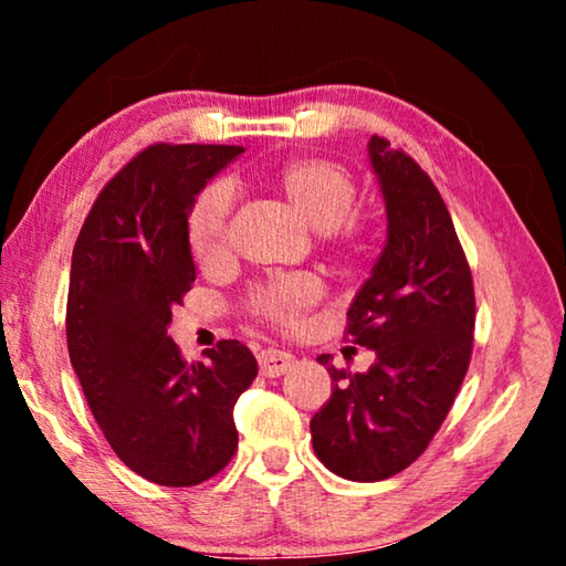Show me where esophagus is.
I'll return each mask as SVG.
<instances>
[{"label":"esophagus","instance_id":"34e87169","mask_svg":"<svg viewBox=\"0 0 566 566\" xmlns=\"http://www.w3.org/2000/svg\"><path fill=\"white\" fill-rule=\"evenodd\" d=\"M294 367V357L282 349H266L260 354V369L264 377H282Z\"/></svg>","mask_w":566,"mask_h":566}]
</instances>
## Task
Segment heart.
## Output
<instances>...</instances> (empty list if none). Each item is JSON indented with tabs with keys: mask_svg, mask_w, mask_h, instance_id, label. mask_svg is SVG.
<instances>
[{
	"mask_svg": "<svg viewBox=\"0 0 566 566\" xmlns=\"http://www.w3.org/2000/svg\"><path fill=\"white\" fill-rule=\"evenodd\" d=\"M280 187L314 229H334L349 217L357 202V181L347 169L327 159H304L286 165ZM232 209V185L212 181L199 191L187 214V239L197 262L212 264L227 252V224ZM322 284L312 274H290L266 282L249 294V312L274 324H296L319 300Z\"/></svg>",
	"mask_w": 566,
	"mask_h": 566,
	"instance_id": "obj_1",
	"label": "heart"
}]
</instances>
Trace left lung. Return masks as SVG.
Returning a JSON list of instances; mask_svg holds the SVG:
<instances>
[{
	"label": "left lung",
	"mask_w": 566,
	"mask_h": 566,
	"mask_svg": "<svg viewBox=\"0 0 566 566\" xmlns=\"http://www.w3.org/2000/svg\"><path fill=\"white\" fill-rule=\"evenodd\" d=\"M369 161L387 207V244L347 312V339L375 349L352 375L317 357L332 397L312 417L319 462L352 482H381L424 452L472 359L474 284L434 181L385 137Z\"/></svg>",
	"instance_id": "obj_1"
}]
</instances>
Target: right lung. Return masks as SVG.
Masks as SVG:
<instances>
[{"label": "right lung", "mask_w": 566, "mask_h": 566, "mask_svg": "<svg viewBox=\"0 0 566 566\" xmlns=\"http://www.w3.org/2000/svg\"><path fill=\"white\" fill-rule=\"evenodd\" d=\"M234 145H151L114 175L76 237L66 347L109 447L139 476L195 486L237 452L234 405L256 377L242 342L187 364L167 327L197 280L187 214Z\"/></svg>", "instance_id": "1"}]
</instances>
